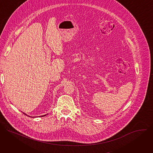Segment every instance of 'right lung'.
Instances as JSON below:
<instances>
[{
  "mask_svg": "<svg viewBox=\"0 0 153 153\" xmlns=\"http://www.w3.org/2000/svg\"><path fill=\"white\" fill-rule=\"evenodd\" d=\"M45 116V115H44V116Z\"/></svg>",
  "mask_w": 153,
  "mask_h": 153,
  "instance_id": "add662e5",
  "label": "right lung"
}]
</instances>
